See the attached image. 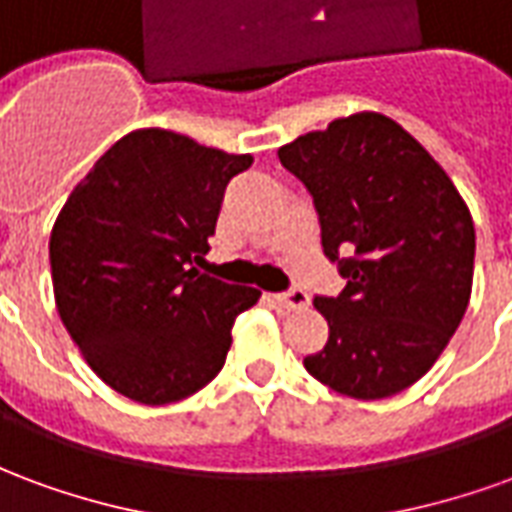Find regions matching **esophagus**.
Returning <instances> with one entry per match:
<instances>
[{
	"label": "esophagus",
	"mask_w": 512,
	"mask_h": 512,
	"mask_svg": "<svg viewBox=\"0 0 512 512\" xmlns=\"http://www.w3.org/2000/svg\"><path fill=\"white\" fill-rule=\"evenodd\" d=\"M277 304L282 310H301V307H307L310 304V296L304 293V290H288V293H277L274 296Z\"/></svg>",
	"instance_id": "obj_1"
}]
</instances>
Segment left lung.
<instances>
[{"label":"left lung","mask_w":512,"mask_h":512,"mask_svg":"<svg viewBox=\"0 0 512 512\" xmlns=\"http://www.w3.org/2000/svg\"><path fill=\"white\" fill-rule=\"evenodd\" d=\"M279 161L310 189L323 252L348 279L340 296L315 299L329 340L304 359L307 373L356 400L403 392L469 307L472 213L439 161L378 112L299 136L279 147Z\"/></svg>","instance_id":"obj_1"}]
</instances>
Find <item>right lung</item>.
<instances>
[{
	"mask_svg": "<svg viewBox=\"0 0 512 512\" xmlns=\"http://www.w3.org/2000/svg\"><path fill=\"white\" fill-rule=\"evenodd\" d=\"M224 153L136 128L84 175L51 227L54 301L98 378L145 406L200 392L222 370L233 323L260 290L200 274L230 178Z\"/></svg>",
	"mask_w": 512,
	"mask_h": 512,
	"instance_id": "right-lung-1",
	"label": "right lung"
}]
</instances>
